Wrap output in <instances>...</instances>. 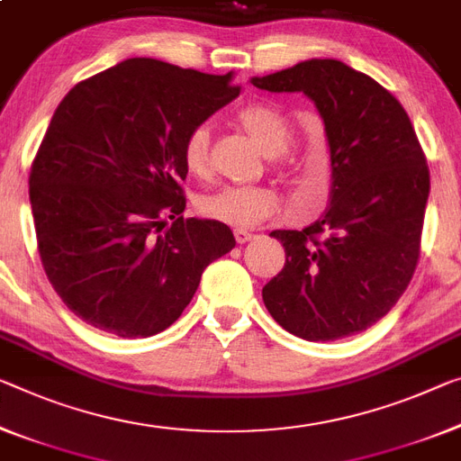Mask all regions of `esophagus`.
I'll use <instances>...</instances> for the list:
<instances>
[{"label": "esophagus", "mask_w": 461, "mask_h": 461, "mask_svg": "<svg viewBox=\"0 0 461 461\" xmlns=\"http://www.w3.org/2000/svg\"><path fill=\"white\" fill-rule=\"evenodd\" d=\"M251 232L249 230H243V229H237L235 230V240L237 243H247V240H251Z\"/></svg>", "instance_id": "34e87169"}]
</instances>
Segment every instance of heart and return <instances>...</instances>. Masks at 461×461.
Here are the masks:
<instances>
[{
  "label": "heart",
  "mask_w": 461,
  "mask_h": 461,
  "mask_svg": "<svg viewBox=\"0 0 461 461\" xmlns=\"http://www.w3.org/2000/svg\"><path fill=\"white\" fill-rule=\"evenodd\" d=\"M235 119L270 157L276 168L286 167V150L293 141V131L278 111L264 103H249L235 113ZM181 160L191 175L208 171V125H194L185 133L181 141ZM195 208L208 221L230 224L235 229H251L280 210V194L270 185H221L197 197Z\"/></svg>",
  "instance_id": "obj_1"
}]
</instances>
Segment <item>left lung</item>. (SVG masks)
I'll return each mask as SVG.
<instances>
[{"mask_svg":"<svg viewBox=\"0 0 461 461\" xmlns=\"http://www.w3.org/2000/svg\"><path fill=\"white\" fill-rule=\"evenodd\" d=\"M253 86L304 92L320 109L331 200L303 230H274L280 274L261 290L270 315L309 342L360 334L400 301L420 258L430 175L398 98L336 59L296 63Z\"/></svg>","mask_w":461,"mask_h":461,"instance_id":"obj_1","label":"left lung"}]
</instances>
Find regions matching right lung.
Returning <instances> with one entry per match:
<instances>
[{
    "label": "right lung",
    "instance_id": "1",
    "mask_svg": "<svg viewBox=\"0 0 461 461\" xmlns=\"http://www.w3.org/2000/svg\"><path fill=\"white\" fill-rule=\"evenodd\" d=\"M239 92L230 74L133 58L77 82L55 109L28 191L42 267L82 321L158 334L235 247L226 224L181 216V141Z\"/></svg>",
    "mask_w": 461,
    "mask_h": 461
}]
</instances>
